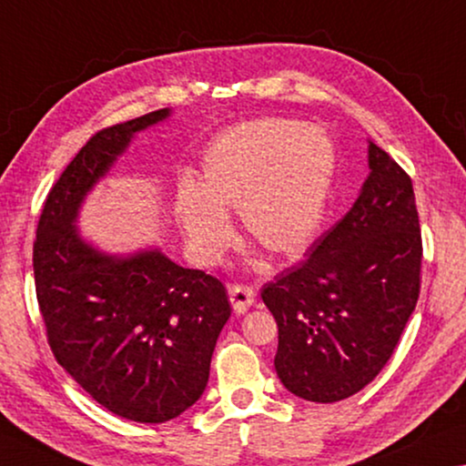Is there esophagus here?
Here are the masks:
<instances>
[{
  "instance_id": "esophagus-1",
  "label": "esophagus",
  "mask_w": 466,
  "mask_h": 466,
  "mask_svg": "<svg viewBox=\"0 0 466 466\" xmlns=\"http://www.w3.org/2000/svg\"><path fill=\"white\" fill-rule=\"evenodd\" d=\"M227 291H228V299H231L233 310L238 312V314H243L249 306L254 304L256 291L252 288H248V285L233 283V285H228Z\"/></svg>"
}]
</instances>
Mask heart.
Segmentation results:
<instances>
[{
    "label": "heart",
    "instance_id": "1",
    "mask_svg": "<svg viewBox=\"0 0 466 466\" xmlns=\"http://www.w3.org/2000/svg\"><path fill=\"white\" fill-rule=\"evenodd\" d=\"M333 168V143L319 127L258 118L228 128L206 149L198 185L178 187L177 212L193 252L218 260L233 238V210L243 235L267 254L302 252L323 217Z\"/></svg>",
    "mask_w": 466,
    "mask_h": 466
}]
</instances>
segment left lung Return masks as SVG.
<instances>
[{
  "label": "left lung",
  "mask_w": 466,
  "mask_h": 466,
  "mask_svg": "<svg viewBox=\"0 0 466 466\" xmlns=\"http://www.w3.org/2000/svg\"><path fill=\"white\" fill-rule=\"evenodd\" d=\"M369 168L346 217L262 288L279 327L275 370L308 402H339L373 381L419 299L423 241L412 181L373 141Z\"/></svg>",
  "instance_id": "1"
}]
</instances>
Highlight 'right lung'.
<instances>
[{"instance_id": "right-lung-1", "label": "right lung", "mask_w": 466, "mask_h": 466, "mask_svg": "<svg viewBox=\"0 0 466 466\" xmlns=\"http://www.w3.org/2000/svg\"><path fill=\"white\" fill-rule=\"evenodd\" d=\"M168 114L162 108L93 135L49 189L33 243L35 289L56 360L97 404L135 423H164L198 402L231 317L217 277L178 267L160 249L108 256L75 227L87 191L133 135Z\"/></svg>"}]
</instances>
